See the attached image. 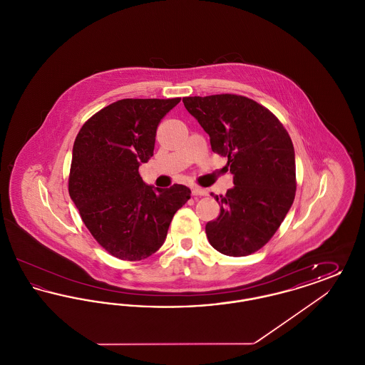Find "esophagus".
I'll return each instance as SVG.
<instances>
[{
	"instance_id": "obj_1",
	"label": "esophagus",
	"mask_w": 365,
	"mask_h": 365,
	"mask_svg": "<svg viewBox=\"0 0 365 365\" xmlns=\"http://www.w3.org/2000/svg\"><path fill=\"white\" fill-rule=\"evenodd\" d=\"M191 194H192V195H197V197H204V195H207L208 192H207V190L198 187V186H192V187H191Z\"/></svg>"
}]
</instances>
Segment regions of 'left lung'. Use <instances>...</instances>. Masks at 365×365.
Segmentation results:
<instances>
[{"mask_svg":"<svg viewBox=\"0 0 365 365\" xmlns=\"http://www.w3.org/2000/svg\"><path fill=\"white\" fill-rule=\"evenodd\" d=\"M183 104L234 175V187L215 197L220 215L205 226L209 243L226 256L252 255L274 237L293 205L292 138L272 112L243 96L185 97Z\"/></svg>","mask_w":365,"mask_h":365,"instance_id":"obj_1","label":"left lung"}]
</instances>
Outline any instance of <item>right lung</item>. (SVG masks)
<instances>
[{"mask_svg":"<svg viewBox=\"0 0 365 365\" xmlns=\"http://www.w3.org/2000/svg\"><path fill=\"white\" fill-rule=\"evenodd\" d=\"M180 98H125L93 115L72 149L68 191L94 240L120 260L148 259L161 247L190 189L146 185L139 165L153 156L158 123Z\"/></svg>","mask_w":365,"mask_h":365,"instance_id":"add662e5","label":"right lung"}]
</instances>
